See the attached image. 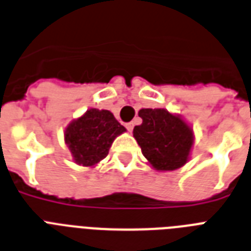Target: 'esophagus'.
<instances>
[{
  "mask_svg": "<svg viewBox=\"0 0 251 251\" xmlns=\"http://www.w3.org/2000/svg\"><path fill=\"white\" fill-rule=\"evenodd\" d=\"M125 126H126V129L129 130V131H132V129H134V122H127Z\"/></svg>",
  "mask_w": 251,
  "mask_h": 251,
  "instance_id": "obj_1",
  "label": "esophagus"
}]
</instances>
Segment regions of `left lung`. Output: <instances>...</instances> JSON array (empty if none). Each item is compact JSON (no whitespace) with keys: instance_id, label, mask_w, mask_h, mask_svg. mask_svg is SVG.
Listing matches in <instances>:
<instances>
[{"instance_id":"obj_1","label":"left lung","mask_w":251,"mask_h":251,"mask_svg":"<svg viewBox=\"0 0 251 251\" xmlns=\"http://www.w3.org/2000/svg\"><path fill=\"white\" fill-rule=\"evenodd\" d=\"M138 115L143 122L134 127L132 135L151 166L173 172L187 164L195 142L192 127L164 108H143Z\"/></svg>"}]
</instances>
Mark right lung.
<instances>
[{
  "label": "right lung",
  "instance_id": "obj_1",
  "mask_svg": "<svg viewBox=\"0 0 251 251\" xmlns=\"http://www.w3.org/2000/svg\"><path fill=\"white\" fill-rule=\"evenodd\" d=\"M126 129L107 109L90 108L69 122L64 140L77 165L94 168L107 157L113 140Z\"/></svg>",
  "mask_w": 251,
  "mask_h": 251
}]
</instances>
